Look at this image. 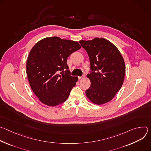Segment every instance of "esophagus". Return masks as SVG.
I'll return each instance as SVG.
<instances>
[{
    "label": "esophagus",
    "mask_w": 151,
    "mask_h": 151,
    "mask_svg": "<svg viewBox=\"0 0 151 151\" xmlns=\"http://www.w3.org/2000/svg\"><path fill=\"white\" fill-rule=\"evenodd\" d=\"M84 75H83V76H78V79H82V78H84Z\"/></svg>",
    "instance_id": "esophagus-1"
}]
</instances>
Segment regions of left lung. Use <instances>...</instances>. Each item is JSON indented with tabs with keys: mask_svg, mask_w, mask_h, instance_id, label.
<instances>
[{
	"mask_svg": "<svg viewBox=\"0 0 151 151\" xmlns=\"http://www.w3.org/2000/svg\"><path fill=\"white\" fill-rule=\"evenodd\" d=\"M90 62L91 81L86 96L93 103L102 104L110 101L121 89L125 74L123 57L118 48L108 40L96 37L80 40Z\"/></svg>",
	"mask_w": 151,
	"mask_h": 151,
	"instance_id": "obj_1",
	"label": "left lung"
}]
</instances>
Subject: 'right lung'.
<instances>
[{"instance_id":"1","label":"right lung","mask_w":151,"mask_h":151,"mask_svg":"<svg viewBox=\"0 0 151 151\" xmlns=\"http://www.w3.org/2000/svg\"><path fill=\"white\" fill-rule=\"evenodd\" d=\"M81 48L78 42L54 36L39 40L32 48L26 73L32 91L42 103L55 106L68 99L78 79L69 75L68 57Z\"/></svg>"}]
</instances>
